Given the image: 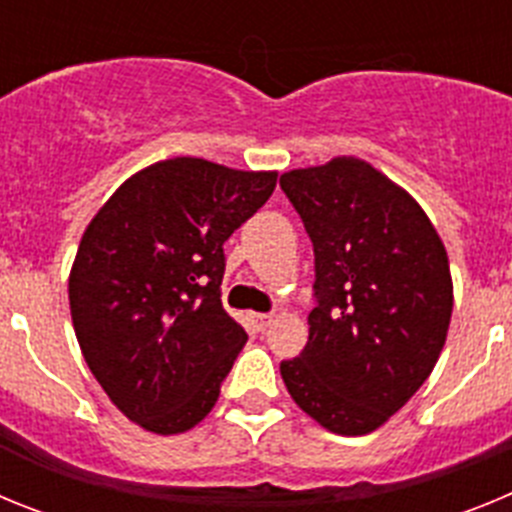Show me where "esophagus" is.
Listing matches in <instances>:
<instances>
[{"label":"esophagus","mask_w":512,"mask_h":512,"mask_svg":"<svg viewBox=\"0 0 512 512\" xmlns=\"http://www.w3.org/2000/svg\"><path fill=\"white\" fill-rule=\"evenodd\" d=\"M271 320H274V315H264V312H253V315H251V323H253V328L259 330V333H264V330L269 328V325H271Z\"/></svg>","instance_id":"obj_1"}]
</instances>
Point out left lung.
<instances>
[{
    "label": "left lung",
    "mask_w": 512,
    "mask_h": 512,
    "mask_svg": "<svg viewBox=\"0 0 512 512\" xmlns=\"http://www.w3.org/2000/svg\"><path fill=\"white\" fill-rule=\"evenodd\" d=\"M315 251L310 338L282 361L292 400L330 433L364 436L420 390L449 333V256L418 202L341 156L282 174Z\"/></svg>",
    "instance_id": "8db88e82"
}]
</instances>
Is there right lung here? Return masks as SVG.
<instances>
[{
  "label": "right lung",
  "instance_id": "add662e5",
  "mask_svg": "<svg viewBox=\"0 0 512 512\" xmlns=\"http://www.w3.org/2000/svg\"><path fill=\"white\" fill-rule=\"evenodd\" d=\"M277 187V171L169 158L94 215L69 277L81 354L120 413L171 436L200 423L248 341L220 302L223 243Z\"/></svg>",
  "mask_w": 512,
  "mask_h": 512
}]
</instances>
